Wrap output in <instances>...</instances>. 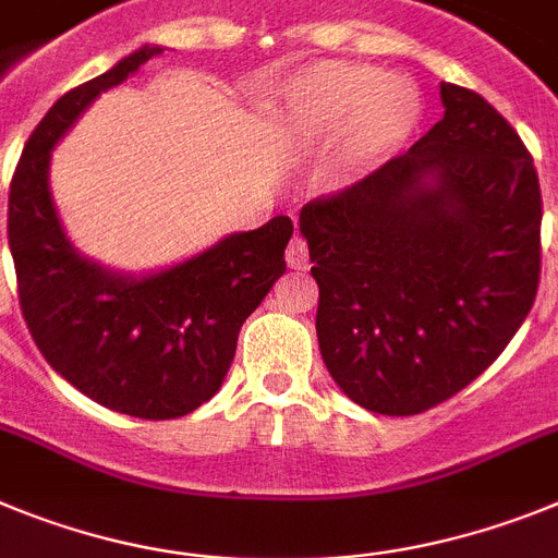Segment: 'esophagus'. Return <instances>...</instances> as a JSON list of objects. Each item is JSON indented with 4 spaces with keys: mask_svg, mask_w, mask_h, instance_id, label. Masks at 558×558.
<instances>
[{
    "mask_svg": "<svg viewBox=\"0 0 558 558\" xmlns=\"http://www.w3.org/2000/svg\"><path fill=\"white\" fill-rule=\"evenodd\" d=\"M286 264L289 269H298V272H306L308 269V246L303 239H292L289 250H286Z\"/></svg>",
    "mask_w": 558,
    "mask_h": 558,
    "instance_id": "1",
    "label": "esophagus"
}]
</instances>
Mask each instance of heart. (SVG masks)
Listing matches in <instances>:
<instances>
[{
  "label": "heart",
  "mask_w": 558,
  "mask_h": 558,
  "mask_svg": "<svg viewBox=\"0 0 558 558\" xmlns=\"http://www.w3.org/2000/svg\"><path fill=\"white\" fill-rule=\"evenodd\" d=\"M286 106L298 132L308 140H333L345 129L342 173L348 177L373 171L401 151L418 129L424 109L413 81L339 61L294 75Z\"/></svg>",
  "instance_id": "1"
}]
</instances>
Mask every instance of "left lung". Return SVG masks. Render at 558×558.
Returning <instances> with one entry per match:
<instances>
[{
  "mask_svg": "<svg viewBox=\"0 0 558 558\" xmlns=\"http://www.w3.org/2000/svg\"><path fill=\"white\" fill-rule=\"evenodd\" d=\"M444 118L401 157L300 210L331 379L381 415L447 401L520 331L539 286L542 193L508 120L440 84Z\"/></svg>",
  "mask_w": 558,
  "mask_h": 558,
  "instance_id": "1",
  "label": "left lung"
}]
</instances>
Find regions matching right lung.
Segmentation results:
<instances>
[{
    "label": "right lung",
    "instance_id": "right-lung-1",
    "mask_svg": "<svg viewBox=\"0 0 558 558\" xmlns=\"http://www.w3.org/2000/svg\"><path fill=\"white\" fill-rule=\"evenodd\" d=\"M165 47L143 45L75 86L36 125L8 198L19 303L38 351L92 401L134 418L193 413L219 393L244 319L286 272L292 219L275 216L154 272H118L66 235L50 193L56 145L104 92Z\"/></svg>",
    "mask_w": 558,
    "mask_h": 558
}]
</instances>
